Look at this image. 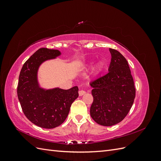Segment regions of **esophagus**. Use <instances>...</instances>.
<instances>
[{"label":"esophagus","mask_w":161,"mask_h":161,"mask_svg":"<svg viewBox=\"0 0 161 161\" xmlns=\"http://www.w3.org/2000/svg\"><path fill=\"white\" fill-rule=\"evenodd\" d=\"M85 93H86V91H83V90H80V91H79V96H82V95H83L85 94Z\"/></svg>","instance_id":"1"}]
</instances>
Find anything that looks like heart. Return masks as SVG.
Masks as SVG:
<instances>
[{
  "instance_id": "obj_1",
  "label": "heart",
  "mask_w": 161,
  "mask_h": 161,
  "mask_svg": "<svg viewBox=\"0 0 161 161\" xmlns=\"http://www.w3.org/2000/svg\"><path fill=\"white\" fill-rule=\"evenodd\" d=\"M92 63H91V66L92 65ZM100 70V65H99V67H98V70Z\"/></svg>"
}]
</instances>
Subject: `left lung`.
<instances>
[{
	"instance_id": "left-lung-1",
	"label": "left lung",
	"mask_w": 161,
	"mask_h": 161,
	"mask_svg": "<svg viewBox=\"0 0 161 161\" xmlns=\"http://www.w3.org/2000/svg\"><path fill=\"white\" fill-rule=\"evenodd\" d=\"M111 55L109 72L90 83L93 102L90 114L95 122L103 126L119 123L133 105L136 89L128 61L116 50Z\"/></svg>"
}]
</instances>
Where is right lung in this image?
<instances>
[{"mask_svg":"<svg viewBox=\"0 0 161 161\" xmlns=\"http://www.w3.org/2000/svg\"><path fill=\"white\" fill-rule=\"evenodd\" d=\"M60 55L58 50L40 48L25 62L19 77L17 96L23 113L33 124L43 128L61 125L79 97L76 86L68 90L59 87L46 89L39 83L37 74L41 64Z\"/></svg>","mask_w":161,"mask_h":161,"instance_id":"1","label":"right lung"}]
</instances>
